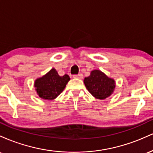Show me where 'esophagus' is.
Segmentation results:
<instances>
[{
  "label": "esophagus",
  "instance_id": "esophagus-1",
  "mask_svg": "<svg viewBox=\"0 0 153 153\" xmlns=\"http://www.w3.org/2000/svg\"><path fill=\"white\" fill-rule=\"evenodd\" d=\"M82 75L81 73H80V74H78V75H73V78H80V79H82Z\"/></svg>",
  "mask_w": 153,
  "mask_h": 153
}]
</instances>
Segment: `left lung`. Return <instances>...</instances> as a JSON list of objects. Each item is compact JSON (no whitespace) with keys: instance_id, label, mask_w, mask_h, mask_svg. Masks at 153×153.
Here are the masks:
<instances>
[{"instance_id":"left-lung-1","label":"left lung","mask_w":153,"mask_h":153,"mask_svg":"<svg viewBox=\"0 0 153 153\" xmlns=\"http://www.w3.org/2000/svg\"><path fill=\"white\" fill-rule=\"evenodd\" d=\"M84 83L88 91L96 99L103 100L113 94L115 81L99 70L91 71L90 76L85 78Z\"/></svg>"}]
</instances>
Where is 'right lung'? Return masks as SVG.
I'll return each instance as SVG.
<instances>
[{"mask_svg":"<svg viewBox=\"0 0 153 153\" xmlns=\"http://www.w3.org/2000/svg\"><path fill=\"white\" fill-rule=\"evenodd\" d=\"M70 80L69 75L59 76L57 71L52 68L47 74L35 80V90L40 98L51 101L62 92Z\"/></svg>","mask_w":153,"mask_h":153,"instance_id":"right-lung-1","label":"right lung"}]
</instances>
